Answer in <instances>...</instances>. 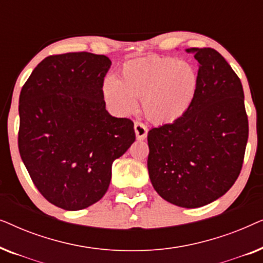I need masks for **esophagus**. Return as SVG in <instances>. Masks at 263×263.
Returning a JSON list of instances; mask_svg holds the SVG:
<instances>
[{
  "instance_id": "esophagus-1",
  "label": "esophagus",
  "mask_w": 263,
  "mask_h": 263,
  "mask_svg": "<svg viewBox=\"0 0 263 263\" xmlns=\"http://www.w3.org/2000/svg\"><path fill=\"white\" fill-rule=\"evenodd\" d=\"M134 130H135V135H136V139L138 140H145L146 136H147V127L145 123H142V122H135L134 124Z\"/></svg>"
}]
</instances>
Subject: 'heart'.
I'll return each mask as SVG.
<instances>
[{"label": "heart", "instance_id": "heart-1", "mask_svg": "<svg viewBox=\"0 0 263 263\" xmlns=\"http://www.w3.org/2000/svg\"><path fill=\"white\" fill-rule=\"evenodd\" d=\"M199 89V74L192 64L165 56H147L124 63L120 79L107 77L104 98L116 112L125 115L141 98L145 116L156 123H171L192 107Z\"/></svg>", "mask_w": 263, "mask_h": 263}]
</instances>
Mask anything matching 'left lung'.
I'll return each mask as SVG.
<instances>
[{"instance_id": "1", "label": "left lung", "mask_w": 263, "mask_h": 263, "mask_svg": "<svg viewBox=\"0 0 263 263\" xmlns=\"http://www.w3.org/2000/svg\"><path fill=\"white\" fill-rule=\"evenodd\" d=\"M199 62V89L179 120L151 129L147 167L167 202L197 208L238 178L249 135L244 92L231 66L212 48L188 49Z\"/></svg>"}]
</instances>
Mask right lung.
Returning a JSON list of instances; mask_svg holds the SVG:
<instances>
[{"instance_id": "obj_1", "label": "right lung", "mask_w": 263, "mask_h": 263, "mask_svg": "<svg viewBox=\"0 0 263 263\" xmlns=\"http://www.w3.org/2000/svg\"><path fill=\"white\" fill-rule=\"evenodd\" d=\"M105 55H51L20 92L17 146L39 193L55 206L79 211L105 195L115 159L135 141L134 123L105 109Z\"/></svg>"}]
</instances>
